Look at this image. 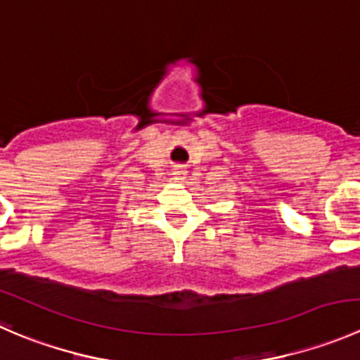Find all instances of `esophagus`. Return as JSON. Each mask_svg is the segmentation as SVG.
<instances>
[{"label":"esophagus","instance_id":"1","mask_svg":"<svg viewBox=\"0 0 360 360\" xmlns=\"http://www.w3.org/2000/svg\"><path fill=\"white\" fill-rule=\"evenodd\" d=\"M172 176H174V179L179 181V183H183V181L186 179V176H188V170L184 169L183 165H176V167H174V170H172Z\"/></svg>","mask_w":360,"mask_h":360}]
</instances>
